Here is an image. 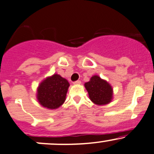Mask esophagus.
<instances>
[{
    "label": "esophagus",
    "instance_id": "34e87169",
    "mask_svg": "<svg viewBox=\"0 0 154 154\" xmlns=\"http://www.w3.org/2000/svg\"><path fill=\"white\" fill-rule=\"evenodd\" d=\"M73 83L74 84V85H80V84H81V81L80 80L75 81V82H74Z\"/></svg>",
    "mask_w": 154,
    "mask_h": 154
}]
</instances>
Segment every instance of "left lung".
<instances>
[{
    "label": "left lung",
    "instance_id": "1",
    "mask_svg": "<svg viewBox=\"0 0 154 154\" xmlns=\"http://www.w3.org/2000/svg\"><path fill=\"white\" fill-rule=\"evenodd\" d=\"M88 93L89 99L94 104L99 106L106 105L112 102L113 89L110 84L99 76L94 75L88 82L84 84Z\"/></svg>",
    "mask_w": 154,
    "mask_h": 154
}]
</instances>
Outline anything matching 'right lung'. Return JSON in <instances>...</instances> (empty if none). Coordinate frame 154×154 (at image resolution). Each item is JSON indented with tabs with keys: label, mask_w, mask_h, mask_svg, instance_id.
<instances>
[{
	"label": "right lung",
	"mask_w": 154,
	"mask_h": 154,
	"mask_svg": "<svg viewBox=\"0 0 154 154\" xmlns=\"http://www.w3.org/2000/svg\"><path fill=\"white\" fill-rule=\"evenodd\" d=\"M68 80L58 74L47 77L37 88L36 99L43 107L56 109L66 100L69 87Z\"/></svg>",
	"instance_id": "right-lung-1"
}]
</instances>
